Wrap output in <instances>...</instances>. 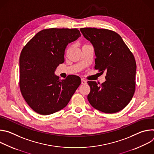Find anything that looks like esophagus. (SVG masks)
Here are the masks:
<instances>
[{
  "instance_id": "obj_1",
  "label": "esophagus",
  "mask_w": 154,
  "mask_h": 154,
  "mask_svg": "<svg viewBox=\"0 0 154 154\" xmlns=\"http://www.w3.org/2000/svg\"><path fill=\"white\" fill-rule=\"evenodd\" d=\"M81 83H82V84H83V85H85V84H86V83H87V82L85 80V79H82V80H81Z\"/></svg>"
}]
</instances>
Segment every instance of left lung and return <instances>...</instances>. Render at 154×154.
<instances>
[{
  "label": "left lung",
  "mask_w": 154,
  "mask_h": 154,
  "mask_svg": "<svg viewBox=\"0 0 154 154\" xmlns=\"http://www.w3.org/2000/svg\"><path fill=\"white\" fill-rule=\"evenodd\" d=\"M83 36L91 42L96 55L95 66L106 71L105 82L88 81V100L94 108L106 113H117L132 99L135 91L137 64L135 57L121 36L114 31L82 28Z\"/></svg>",
  "instance_id": "8db88e82"
}]
</instances>
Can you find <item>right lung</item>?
<instances>
[{"mask_svg":"<svg viewBox=\"0 0 154 154\" xmlns=\"http://www.w3.org/2000/svg\"><path fill=\"white\" fill-rule=\"evenodd\" d=\"M81 36L77 29H44L24 47L19 58V87L24 99L33 111L48 115L68 105L81 83L79 76L60 80L54 74L64 61L69 43Z\"/></svg>","mask_w":154,"mask_h":154,"instance_id":"right-lung-1","label":"right lung"}]
</instances>
